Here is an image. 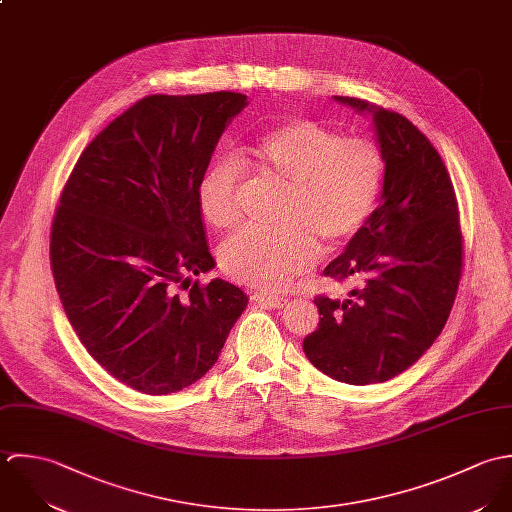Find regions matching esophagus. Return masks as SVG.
Returning a JSON list of instances; mask_svg holds the SVG:
<instances>
[{"mask_svg": "<svg viewBox=\"0 0 512 512\" xmlns=\"http://www.w3.org/2000/svg\"><path fill=\"white\" fill-rule=\"evenodd\" d=\"M251 301L261 305V307L283 308L289 301L283 297H275V295H267V293H255L251 295Z\"/></svg>", "mask_w": 512, "mask_h": 512, "instance_id": "1", "label": "esophagus"}]
</instances>
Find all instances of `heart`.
Wrapping results in <instances>:
<instances>
[{
	"mask_svg": "<svg viewBox=\"0 0 512 512\" xmlns=\"http://www.w3.org/2000/svg\"><path fill=\"white\" fill-rule=\"evenodd\" d=\"M241 162L263 182L287 190L281 231L243 229L219 247V265L237 283L277 291L289 287L320 255L350 245L378 204L382 150L368 138L342 136L310 118L289 120L241 148ZM243 172L215 160L198 182V207L215 229L241 217Z\"/></svg>",
	"mask_w": 512,
	"mask_h": 512,
	"instance_id": "obj_1",
	"label": "heart"
}]
</instances>
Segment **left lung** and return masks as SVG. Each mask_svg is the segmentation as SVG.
<instances>
[{"mask_svg": "<svg viewBox=\"0 0 512 512\" xmlns=\"http://www.w3.org/2000/svg\"><path fill=\"white\" fill-rule=\"evenodd\" d=\"M374 122L384 156L380 205L324 275L356 287L346 299L316 297L318 328L303 350L332 380L368 386L406 372L441 334L463 267V237L447 168L406 116L334 97Z\"/></svg>", "mask_w": 512, "mask_h": 512, "instance_id": "8db88e82", "label": "left lung"}]
</instances>
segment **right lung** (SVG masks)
Returning <instances> with one entry per match:
<instances>
[{
    "instance_id": "add662e5",
    "label": "right lung",
    "mask_w": 512,
    "mask_h": 512,
    "mask_svg": "<svg viewBox=\"0 0 512 512\" xmlns=\"http://www.w3.org/2000/svg\"><path fill=\"white\" fill-rule=\"evenodd\" d=\"M241 93L152 95L85 148L55 211L51 269L71 326L118 382L180 392L217 362L247 295L215 267L198 182Z\"/></svg>"
}]
</instances>
